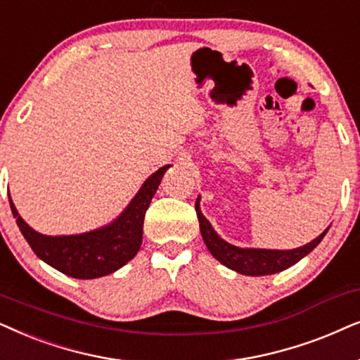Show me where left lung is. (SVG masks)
Returning <instances> with one entry per match:
<instances>
[{"label":"left lung","mask_w":360,"mask_h":360,"mask_svg":"<svg viewBox=\"0 0 360 360\" xmlns=\"http://www.w3.org/2000/svg\"><path fill=\"white\" fill-rule=\"evenodd\" d=\"M195 212H198L199 219V227L202 238L207 245L209 252L212 253L214 258L225 265L230 270H236L237 273L248 276H263V275H273V273L283 271L291 265H295L296 262H300L301 258L308 255L311 250H314L319 245V242L323 240L329 227L321 233L319 237H316L313 242L306 243V245L295 248V250H265V248H238L233 247L222 240L212 225L209 224V220L204 217L202 212L199 209V199L195 200Z\"/></svg>","instance_id":"8db88e82"}]
</instances>
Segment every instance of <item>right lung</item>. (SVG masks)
<instances>
[{
    "mask_svg": "<svg viewBox=\"0 0 360 360\" xmlns=\"http://www.w3.org/2000/svg\"><path fill=\"white\" fill-rule=\"evenodd\" d=\"M167 167L169 165L162 166L148 177L136 198L112 225L80 236H42L19 217L11 198L9 205L19 230L41 260L64 275L79 280H92L117 271L140 250L146 209Z\"/></svg>",
    "mask_w": 360,
    "mask_h": 360,
    "instance_id": "1",
    "label": "right lung"
}]
</instances>
